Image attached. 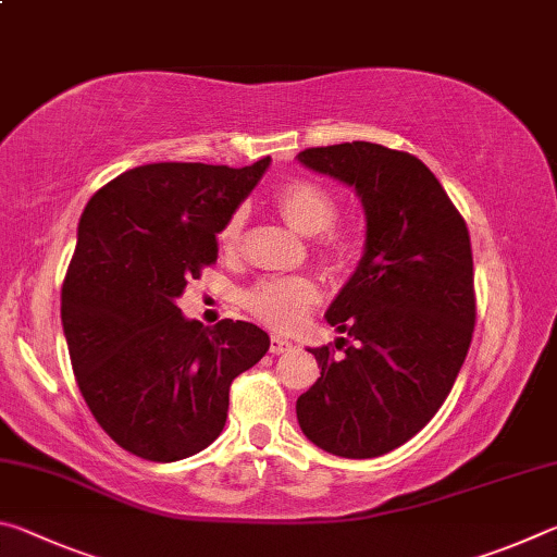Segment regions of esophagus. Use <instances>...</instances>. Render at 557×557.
<instances>
[{"mask_svg":"<svg viewBox=\"0 0 557 557\" xmlns=\"http://www.w3.org/2000/svg\"><path fill=\"white\" fill-rule=\"evenodd\" d=\"M289 351H292V344L287 342V338H282V336L270 338V354L280 356V354H289Z\"/></svg>","mask_w":557,"mask_h":557,"instance_id":"obj_1","label":"esophagus"}]
</instances>
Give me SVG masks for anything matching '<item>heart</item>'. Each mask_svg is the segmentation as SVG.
Wrapping results in <instances>:
<instances>
[{
    "label": "heart",
    "instance_id": "b5f03b06",
    "mask_svg": "<svg viewBox=\"0 0 557 557\" xmlns=\"http://www.w3.org/2000/svg\"><path fill=\"white\" fill-rule=\"evenodd\" d=\"M275 206L282 219L292 228L317 235V248L329 260H344L351 252L354 238L334 223L338 219V199L332 188L314 182V178H289L275 191ZM243 211H235L221 228V245L225 250H235L243 238ZM322 299L319 282L307 275L292 277H268L260 280L243 295L245 307L262 322L292 332L297 329L309 309Z\"/></svg>",
    "mask_w": 557,
    "mask_h": 557
}]
</instances>
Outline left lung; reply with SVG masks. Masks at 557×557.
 I'll return each instance as SVG.
<instances>
[{"label": "left lung", "instance_id": "8db88e82", "mask_svg": "<svg viewBox=\"0 0 557 557\" xmlns=\"http://www.w3.org/2000/svg\"><path fill=\"white\" fill-rule=\"evenodd\" d=\"M299 162L356 188L366 250L326 322L334 346L309 348L322 379L297 400L317 447L369 459L400 447L435 418L465 363L476 322L467 223L414 154L373 143L299 152Z\"/></svg>", "mask_w": 557, "mask_h": 557}]
</instances>
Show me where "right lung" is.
Instances as JSON below:
<instances>
[{
	"mask_svg": "<svg viewBox=\"0 0 557 557\" xmlns=\"http://www.w3.org/2000/svg\"><path fill=\"white\" fill-rule=\"evenodd\" d=\"M270 157L250 166L159 162L92 194L61 289L71 366L92 418L149 461L191 457L221 435L231 383L270 336L250 322L184 319L186 282L219 258L225 221Z\"/></svg>",
	"mask_w": 557,
	"mask_h": 557,
	"instance_id": "obj_1",
	"label": "right lung"
}]
</instances>
